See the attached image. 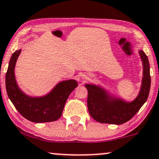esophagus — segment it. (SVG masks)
I'll list each match as a JSON object with an SVG mask.
<instances>
[{"label": "esophagus", "mask_w": 159, "mask_h": 159, "mask_svg": "<svg viewBox=\"0 0 159 159\" xmlns=\"http://www.w3.org/2000/svg\"><path fill=\"white\" fill-rule=\"evenodd\" d=\"M81 78L83 80H89L90 78V75L88 73H83L81 75Z\"/></svg>", "instance_id": "34e87169"}]
</instances>
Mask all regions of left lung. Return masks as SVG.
Returning <instances> with one entry per match:
<instances>
[{"mask_svg":"<svg viewBox=\"0 0 159 159\" xmlns=\"http://www.w3.org/2000/svg\"><path fill=\"white\" fill-rule=\"evenodd\" d=\"M143 64V78L140 92L131 102L111 95L106 89L95 84H85L88 90L87 107L89 115L100 123L122 124L130 120L146 102L150 93V64L146 54L139 50Z\"/></svg>","mask_w":159,"mask_h":159,"instance_id":"8db88e82","label":"left lung"}]
</instances>
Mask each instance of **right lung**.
Returning <instances> with one entry per match:
<instances>
[{
  "label": "right lung",
  "instance_id": "1",
  "mask_svg": "<svg viewBox=\"0 0 159 159\" xmlns=\"http://www.w3.org/2000/svg\"><path fill=\"white\" fill-rule=\"evenodd\" d=\"M21 49L12 55L6 74V89L8 97L23 117L35 123L55 121L62 115L69 95L77 87L75 80L58 83L50 93L41 97H30L20 90L15 77V66Z\"/></svg>",
  "mask_w": 159,
  "mask_h": 159
}]
</instances>
